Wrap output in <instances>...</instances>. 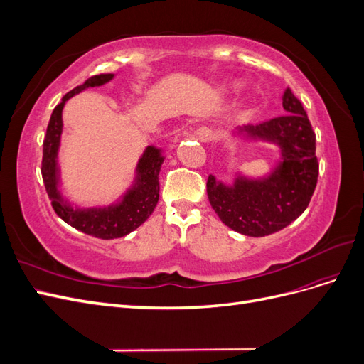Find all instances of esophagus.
I'll use <instances>...</instances> for the list:
<instances>
[{
  "label": "esophagus",
  "mask_w": 364,
  "mask_h": 364,
  "mask_svg": "<svg viewBox=\"0 0 364 364\" xmlns=\"http://www.w3.org/2000/svg\"><path fill=\"white\" fill-rule=\"evenodd\" d=\"M194 134H196V136L199 138L200 141H213V139L215 138L214 130H211L209 127H205V126L197 129V130L194 132Z\"/></svg>",
  "instance_id": "34e87169"
}]
</instances>
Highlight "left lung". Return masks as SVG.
<instances>
[{"instance_id":"obj_1","label":"left lung","mask_w":364,"mask_h":364,"mask_svg":"<svg viewBox=\"0 0 364 364\" xmlns=\"http://www.w3.org/2000/svg\"><path fill=\"white\" fill-rule=\"evenodd\" d=\"M282 106L285 115L238 129L246 138L281 149V162L269 178L238 176L228 186L211 174L206 182L209 203L220 220L243 235L264 237L289 226L305 211L316 188L318 162L310 119L290 87L284 91Z\"/></svg>"}]
</instances>
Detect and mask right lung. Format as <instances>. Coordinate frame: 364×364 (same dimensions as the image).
<instances>
[{"mask_svg": "<svg viewBox=\"0 0 364 364\" xmlns=\"http://www.w3.org/2000/svg\"><path fill=\"white\" fill-rule=\"evenodd\" d=\"M112 79L114 74L92 75L83 85L63 95L62 102L54 107L50 118L47 135L43 139L41 168L54 213L73 228L103 240L124 237L149 218L159 200V171L164 162L161 150L149 146L138 162L134 186L117 205L105 208H74L62 197L59 191V170L56 161L62 135V109L73 95L79 94L86 87L102 86Z\"/></svg>", "mask_w": 364, "mask_h": 364, "instance_id": "1", "label": "right lung"}]
</instances>
